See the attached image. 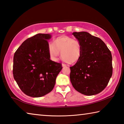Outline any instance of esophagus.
<instances>
[{"mask_svg":"<svg viewBox=\"0 0 124 124\" xmlns=\"http://www.w3.org/2000/svg\"><path fill=\"white\" fill-rule=\"evenodd\" d=\"M62 66L63 67H67V65L64 64V63H62Z\"/></svg>","mask_w":124,"mask_h":124,"instance_id":"obj_1","label":"esophagus"}]
</instances>
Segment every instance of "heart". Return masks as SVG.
<instances>
[{
    "label": "heart",
    "mask_w": 124,
    "mask_h": 124,
    "mask_svg": "<svg viewBox=\"0 0 124 124\" xmlns=\"http://www.w3.org/2000/svg\"><path fill=\"white\" fill-rule=\"evenodd\" d=\"M48 52L51 60L57 62L60 55L66 63H74L78 61L81 56V46L79 42L68 35H62L54 39L52 44L48 46Z\"/></svg>",
    "instance_id": "obj_1"
}]
</instances>
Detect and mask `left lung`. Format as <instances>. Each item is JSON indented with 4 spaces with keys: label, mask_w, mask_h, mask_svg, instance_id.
Returning <instances> with one entry per match:
<instances>
[{
    "label": "left lung",
    "mask_w": 124,
    "mask_h": 124,
    "mask_svg": "<svg viewBox=\"0 0 124 124\" xmlns=\"http://www.w3.org/2000/svg\"><path fill=\"white\" fill-rule=\"evenodd\" d=\"M81 46V56L70 67L73 87L87 96L100 93L107 86L113 73L110 50L99 38L86 32H73Z\"/></svg>",
    "instance_id": "1"
}]
</instances>
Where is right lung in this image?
Returning a JSON list of instances; mask_svg holds the SVG:
<instances>
[{"label": "right lung", "instance_id": "1", "mask_svg": "<svg viewBox=\"0 0 124 124\" xmlns=\"http://www.w3.org/2000/svg\"><path fill=\"white\" fill-rule=\"evenodd\" d=\"M49 34L39 33L26 40L14 56L13 75L22 91L40 97L54 89L62 64L50 60L47 40Z\"/></svg>", "mask_w": 124, "mask_h": 124}]
</instances>
